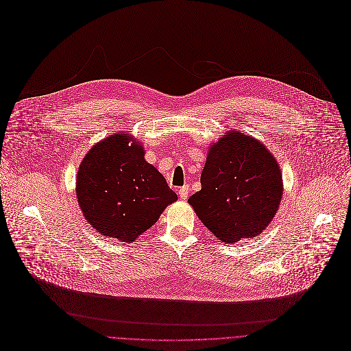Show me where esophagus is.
Returning a JSON list of instances; mask_svg holds the SVG:
<instances>
[{"label":"esophagus","mask_w":351,"mask_h":351,"mask_svg":"<svg viewBox=\"0 0 351 351\" xmlns=\"http://www.w3.org/2000/svg\"><path fill=\"white\" fill-rule=\"evenodd\" d=\"M189 193H191L189 185H184V186L178 191V196H180V199H182V200H186L188 196H189Z\"/></svg>","instance_id":"obj_1"}]
</instances>
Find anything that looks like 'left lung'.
Returning a JSON list of instances; mask_svg holds the SVG:
<instances>
[{
	"label": "left lung",
	"mask_w": 351,
	"mask_h": 351,
	"mask_svg": "<svg viewBox=\"0 0 351 351\" xmlns=\"http://www.w3.org/2000/svg\"><path fill=\"white\" fill-rule=\"evenodd\" d=\"M201 191L189 197L202 224L224 243L261 234L278 210L282 176L252 136L230 131L208 151Z\"/></svg>",
	"instance_id": "obj_1"
}]
</instances>
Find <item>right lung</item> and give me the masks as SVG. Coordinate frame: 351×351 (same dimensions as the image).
Listing matches in <instances>:
<instances>
[{"label":"right lung","instance_id":"add662e5","mask_svg":"<svg viewBox=\"0 0 351 351\" xmlns=\"http://www.w3.org/2000/svg\"><path fill=\"white\" fill-rule=\"evenodd\" d=\"M77 199L100 234L134 242L177 200L165 177L145 159V149L127 134L93 146L80 165Z\"/></svg>","mask_w":351,"mask_h":351}]
</instances>
